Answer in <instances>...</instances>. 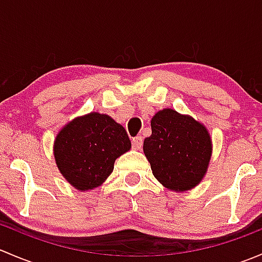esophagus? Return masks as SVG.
<instances>
[{
    "label": "esophagus",
    "instance_id": "1",
    "mask_svg": "<svg viewBox=\"0 0 262 262\" xmlns=\"http://www.w3.org/2000/svg\"><path fill=\"white\" fill-rule=\"evenodd\" d=\"M132 144H133L134 149H141L142 146H143V139H142V137H136L132 141Z\"/></svg>",
    "mask_w": 262,
    "mask_h": 262
}]
</instances>
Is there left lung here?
I'll return each instance as SVG.
<instances>
[{
	"instance_id": "obj_1",
	"label": "left lung",
	"mask_w": 262,
	"mask_h": 262,
	"mask_svg": "<svg viewBox=\"0 0 262 262\" xmlns=\"http://www.w3.org/2000/svg\"><path fill=\"white\" fill-rule=\"evenodd\" d=\"M150 128L143 152L153 176L170 191L184 192L198 186L207 175L213 153L207 126L166 107L153 115Z\"/></svg>"
}]
</instances>
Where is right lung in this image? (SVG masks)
<instances>
[{
  "label": "right lung",
  "mask_w": 262,
  "mask_h": 262,
  "mask_svg": "<svg viewBox=\"0 0 262 262\" xmlns=\"http://www.w3.org/2000/svg\"><path fill=\"white\" fill-rule=\"evenodd\" d=\"M132 148L121 124L92 112L68 121L54 139L55 165L75 189L89 191L104 184L116 158Z\"/></svg>",
  "instance_id": "add662e5"
}]
</instances>
